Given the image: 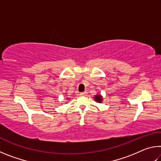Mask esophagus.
I'll list each match as a JSON object with an SVG mask.
<instances>
[{
    "mask_svg": "<svg viewBox=\"0 0 161 161\" xmlns=\"http://www.w3.org/2000/svg\"><path fill=\"white\" fill-rule=\"evenodd\" d=\"M80 96H87V92H81L80 94Z\"/></svg>",
    "mask_w": 161,
    "mask_h": 161,
    "instance_id": "1",
    "label": "esophagus"
}]
</instances>
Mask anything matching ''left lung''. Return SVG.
<instances>
[{"mask_svg": "<svg viewBox=\"0 0 161 161\" xmlns=\"http://www.w3.org/2000/svg\"><path fill=\"white\" fill-rule=\"evenodd\" d=\"M94 99H95V101H96L97 102H98V103H101L102 102V99H103V98H102V97L101 96L100 94H97L96 96L94 97Z\"/></svg>", "mask_w": 161, "mask_h": 161, "instance_id": "left-lung-1", "label": "left lung"}]
</instances>
